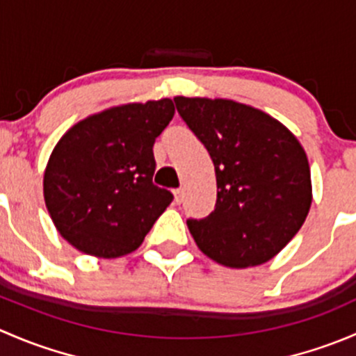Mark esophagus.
Returning <instances> with one entry per match:
<instances>
[{"mask_svg": "<svg viewBox=\"0 0 356 356\" xmlns=\"http://www.w3.org/2000/svg\"><path fill=\"white\" fill-rule=\"evenodd\" d=\"M182 198H184V191H182V189H175L174 191V201L175 203H181L182 201Z\"/></svg>", "mask_w": 356, "mask_h": 356, "instance_id": "34e87169", "label": "esophagus"}]
</instances>
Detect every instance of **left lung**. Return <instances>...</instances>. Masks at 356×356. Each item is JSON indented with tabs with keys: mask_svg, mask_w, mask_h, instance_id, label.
<instances>
[{
	"mask_svg": "<svg viewBox=\"0 0 356 356\" xmlns=\"http://www.w3.org/2000/svg\"><path fill=\"white\" fill-rule=\"evenodd\" d=\"M179 115L215 167L217 203L188 220L208 258L231 268L274 258L303 225L312 204L307 153L286 125L265 111L222 98H174Z\"/></svg>",
	"mask_w": 356,
	"mask_h": 356,
	"instance_id": "1",
	"label": "left lung"
}]
</instances>
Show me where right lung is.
<instances>
[{
    "mask_svg": "<svg viewBox=\"0 0 356 356\" xmlns=\"http://www.w3.org/2000/svg\"><path fill=\"white\" fill-rule=\"evenodd\" d=\"M174 103H127L89 115L62 136L42 179L56 231L79 251L118 258L138 250L172 193L153 184V145Z\"/></svg>",
    "mask_w": 356,
    "mask_h": 356,
    "instance_id": "obj_1",
    "label": "right lung"
}]
</instances>
